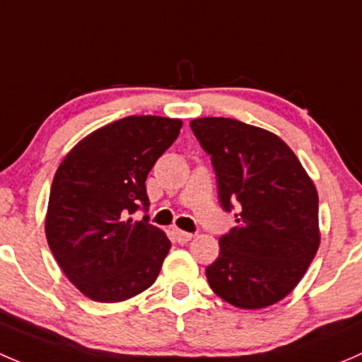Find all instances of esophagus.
Here are the masks:
<instances>
[{
	"label": "esophagus",
	"instance_id": "obj_1",
	"mask_svg": "<svg viewBox=\"0 0 362 362\" xmlns=\"http://www.w3.org/2000/svg\"><path fill=\"white\" fill-rule=\"evenodd\" d=\"M173 235H174V238H176L177 242H180V244H186V242H189L193 238V235L192 233H188V232H182V230H173Z\"/></svg>",
	"mask_w": 362,
	"mask_h": 362
}]
</instances>
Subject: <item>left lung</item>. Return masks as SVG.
I'll return each instance as SVG.
<instances>
[{
	"label": "left lung",
	"instance_id": "1",
	"mask_svg": "<svg viewBox=\"0 0 362 362\" xmlns=\"http://www.w3.org/2000/svg\"><path fill=\"white\" fill-rule=\"evenodd\" d=\"M211 155L225 211L235 221L206 268L211 289L238 308L270 307L296 288L320 244L314 181L279 136L233 118L189 122Z\"/></svg>",
	"mask_w": 362,
	"mask_h": 362
}]
</instances>
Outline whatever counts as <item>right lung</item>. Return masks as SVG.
I'll return each mask as SVG.
<instances>
[{"label":"right lung","mask_w":362,"mask_h":362,"mask_svg":"<svg viewBox=\"0 0 362 362\" xmlns=\"http://www.w3.org/2000/svg\"><path fill=\"white\" fill-rule=\"evenodd\" d=\"M182 122L127 117L81 139L59 165L45 233L59 267L85 296L124 301L156 281L170 249L165 233L130 214L150 206L146 177Z\"/></svg>","instance_id":"add662e5"}]
</instances>
